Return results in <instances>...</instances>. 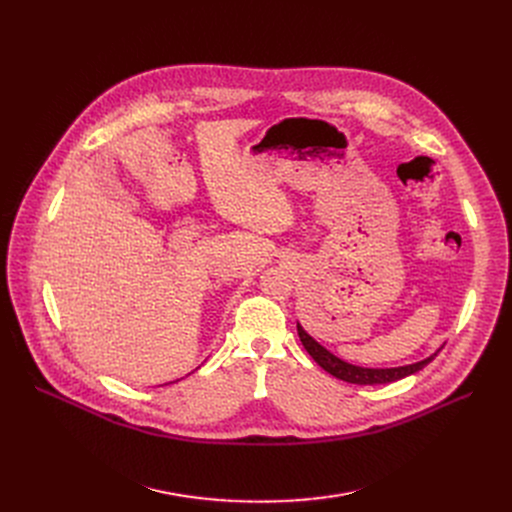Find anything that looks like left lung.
<instances>
[{"label": "left lung", "instance_id": "left-lung-1", "mask_svg": "<svg viewBox=\"0 0 512 512\" xmlns=\"http://www.w3.org/2000/svg\"><path fill=\"white\" fill-rule=\"evenodd\" d=\"M297 332L299 338L305 346V351L313 357V361L321 367L326 369L334 378L348 382V384H359V386H373V384H390V382H398L402 378H407V375L417 373L419 369H423L427 363H432L434 357L440 353L436 351L434 355H429L423 361L411 363V365H402V367H388V369H371V367H359L353 363H346L340 357L332 355L326 346H321L315 338H311L303 326L297 321Z\"/></svg>", "mask_w": 512, "mask_h": 512}]
</instances>
